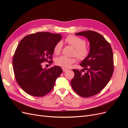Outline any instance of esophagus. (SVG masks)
I'll use <instances>...</instances> for the list:
<instances>
[{
  "label": "esophagus",
  "instance_id": "esophagus-1",
  "mask_svg": "<svg viewBox=\"0 0 128 128\" xmlns=\"http://www.w3.org/2000/svg\"><path fill=\"white\" fill-rule=\"evenodd\" d=\"M62 70H63V72H66V70H67V69H66V68H62Z\"/></svg>",
  "mask_w": 128,
  "mask_h": 128
}]
</instances>
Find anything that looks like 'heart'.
<instances>
[{"mask_svg": "<svg viewBox=\"0 0 128 128\" xmlns=\"http://www.w3.org/2000/svg\"><path fill=\"white\" fill-rule=\"evenodd\" d=\"M65 41L68 44L75 48L73 55L76 56L80 60H83L88 57L90 53V48L86 45V41L82 38L77 37L72 34L68 35L65 38ZM62 43L59 42L54 48V53L56 54H59L60 53ZM76 61L75 57L69 58L66 56H60L56 60V64L63 68H68Z\"/></svg>", "mask_w": 128, "mask_h": 128, "instance_id": "b5f03b06", "label": "heart"}]
</instances>
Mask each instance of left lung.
Returning a JSON list of instances; mask_svg holds the SVG:
<instances>
[{"instance_id":"left-lung-1","label":"left lung","mask_w":128,"mask_h":128,"mask_svg":"<svg viewBox=\"0 0 128 128\" xmlns=\"http://www.w3.org/2000/svg\"><path fill=\"white\" fill-rule=\"evenodd\" d=\"M86 37L90 42V53L80 66L87 72L72 69L75 73L71 86L77 94L84 98L102 91L109 82L114 72L113 51L110 44L102 34L91 30L75 34Z\"/></svg>"}]
</instances>
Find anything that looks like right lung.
Masks as SVG:
<instances>
[{
    "label": "right lung",
    "instance_id": "obj_1",
    "mask_svg": "<svg viewBox=\"0 0 128 128\" xmlns=\"http://www.w3.org/2000/svg\"><path fill=\"white\" fill-rule=\"evenodd\" d=\"M62 38L60 34L38 32L22 38L13 59L14 75L18 84L27 94L43 96L51 91L63 70L59 66L42 68V64H52L54 48Z\"/></svg>",
    "mask_w": 128,
    "mask_h": 128
}]
</instances>
